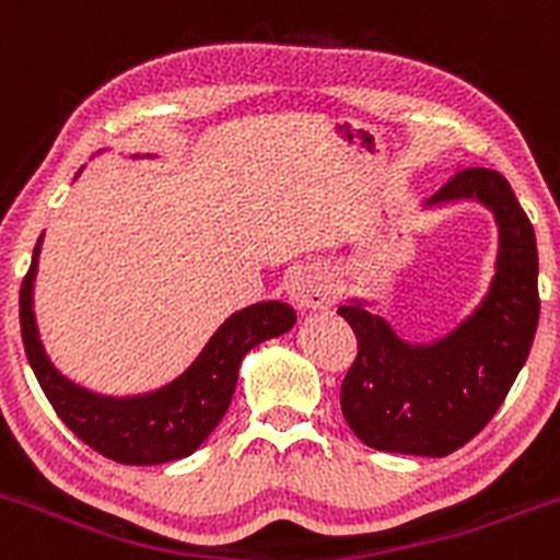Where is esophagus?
Segmentation results:
<instances>
[{
  "mask_svg": "<svg viewBox=\"0 0 560 560\" xmlns=\"http://www.w3.org/2000/svg\"><path fill=\"white\" fill-rule=\"evenodd\" d=\"M288 296L302 310L324 307L329 302V288H326V280L315 269L299 267L288 278Z\"/></svg>",
  "mask_w": 560,
  "mask_h": 560,
  "instance_id": "obj_1",
  "label": "esophagus"
}]
</instances>
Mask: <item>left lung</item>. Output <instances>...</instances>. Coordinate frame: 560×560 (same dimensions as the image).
<instances>
[{"label":"left lung","instance_id":"obj_1","mask_svg":"<svg viewBox=\"0 0 560 560\" xmlns=\"http://www.w3.org/2000/svg\"><path fill=\"white\" fill-rule=\"evenodd\" d=\"M479 198L501 225L490 296L455 335L411 348L384 318L340 307L357 335V359L340 386V408L368 446L444 457L487 428L525 364L539 324V256L528 214L492 168H457L433 201Z\"/></svg>","mask_w":560,"mask_h":560}]
</instances>
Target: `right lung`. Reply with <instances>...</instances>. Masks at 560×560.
<instances>
[{"instance_id":"obj_1","label":"right lung","mask_w":560,"mask_h":560,"mask_svg":"<svg viewBox=\"0 0 560 560\" xmlns=\"http://www.w3.org/2000/svg\"><path fill=\"white\" fill-rule=\"evenodd\" d=\"M37 253H40V240L19 296L26 359L57 417L86 446L121 466H160L192 455L229 411L242 357L258 342L288 331L296 320V313L288 304H253L231 315L203 348L196 364L165 389L130 400L100 397L62 378L43 351L35 313H32Z\"/></svg>"}]
</instances>
